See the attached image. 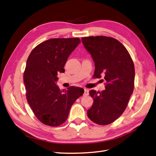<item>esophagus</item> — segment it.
Here are the masks:
<instances>
[{
    "mask_svg": "<svg viewBox=\"0 0 156 156\" xmlns=\"http://www.w3.org/2000/svg\"><path fill=\"white\" fill-rule=\"evenodd\" d=\"M89 94V92H88V89H84V96H88Z\"/></svg>",
    "mask_w": 156,
    "mask_h": 156,
    "instance_id": "obj_1",
    "label": "esophagus"
}]
</instances>
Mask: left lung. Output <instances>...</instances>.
Masks as SVG:
<instances>
[{
  "instance_id": "obj_1",
  "label": "left lung",
  "mask_w": 156,
  "mask_h": 156,
  "mask_svg": "<svg viewBox=\"0 0 156 156\" xmlns=\"http://www.w3.org/2000/svg\"><path fill=\"white\" fill-rule=\"evenodd\" d=\"M81 40L95 63L94 77L103 76L106 81L104 90L89 92L94 103L87 115L97 124H109L124 112L133 94L134 64L125 47L113 37L90 36Z\"/></svg>"
}]
</instances>
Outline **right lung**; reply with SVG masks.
<instances>
[{
  "label": "right lung",
  "instance_id": "1",
  "mask_svg": "<svg viewBox=\"0 0 156 156\" xmlns=\"http://www.w3.org/2000/svg\"><path fill=\"white\" fill-rule=\"evenodd\" d=\"M81 43L78 37L53 38L37 45L27 61L23 75L28 103L41 123L58 126L67 120L70 108L84 89L70 87L60 90L58 73L64 72L68 56Z\"/></svg>",
  "mask_w": 156,
  "mask_h": 156
}]
</instances>
